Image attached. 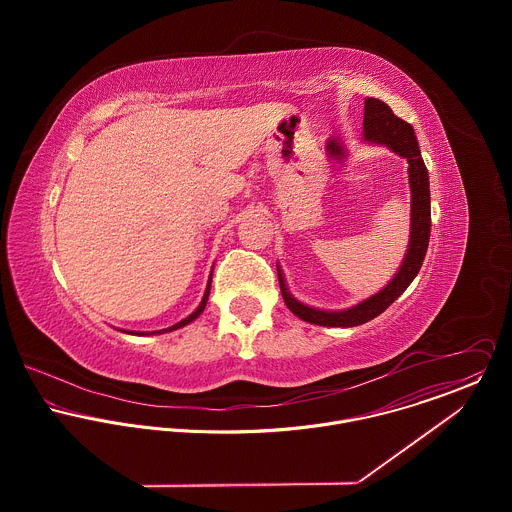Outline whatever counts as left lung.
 Listing matches in <instances>:
<instances>
[{
	"label": "left lung",
	"mask_w": 512,
	"mask_h": 512,
	"mask_svg": "<svg viewBox=\"0 0 512 512\" xmlns=\"http://www.w3.org/2000/svg\"><path fill=\"white\" fill-rule=\"evenodd\" d=\"M363 136L368 144L390 147L394 153L404 157L408 161V181H410V240L406 256L394 274V278L374 295L366 297L361 303L339 309V311H327L319 307H311L295 299L288 286L282 268L278 266V280L282 297L288 305V309L299 319L323 325V327H357L366 321L380 315L384 309H388L406 288L414 282L418 276L428 244H430V230H432V213H430V177L426 163L422 159V151L418 147L416 132L414 128L400 120L388 104H384L378 98H366L365 100V122H363Z\"/></svg>",
	"instance_id": "left-lung-1"
}]
</instances>
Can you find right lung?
Here are the masks:
<instances>
[{"instance_id": "1", "label": "right lung", "mask_w": 512, "mask_h": 512, "mask_svg": "<svg viewBox=\"0 0 512 512\" xmlns=\"http://www.w3.org/2000/svg\"><path fill=\"white\" fill-rule=\"evenodd\" d=\"M211 282H213V274H209V284H207V290H205V295H203L199 307H197L189 317H185L183 321H179V323H175V325H171V327H167V329H161V331H151V333H147V331H130V333H132V335H161V333H169V331H175V329H181V327L189 325L191 321H195V319L205 311L207 301H209V293H211ZM124 333H128V331H124Z\"/></svg>"}]
</instances>
